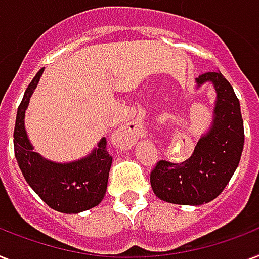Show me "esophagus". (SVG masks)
<instances>
[{
  "mask_svg": "<svg viewBox=\"0 0 259 259\" xmlns=\"http://www.w3.org/2000/svg\"><path fill=\"white\" fill-rule=\"evenodd\" d=\"M143 124L138 121V120H132L128 124H125L119 132V140L123 146H130L135 143L136 140L142 138L144 134Z\"/></svg>",
  "mask_w": 259,
  "mask_h": 259,
  "instance_id": "1",
  "label": "esophagus"
}]
</instances>
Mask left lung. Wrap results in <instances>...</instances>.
I'll return each instance as SVG.
<instances>
[{
    "label": "left lung",
    "mask_w": 259,
    "mask_h": 259,
    "mask_svg": "<svg viewBox=\"0 0 259 259\" xmlns=\"http://www.w3.org/2000/svg\"><path fill=\"white\" fill-rule=\"evenodd\" d=\"M211 82L216 92L211 128L198 140L189 159L181 163L159 161L150 174L154 193L163 201L201 205L226 188L239 165L244 130L239 100L220 71L196 78L197 88Z\"/></svg>",
    "instance_id": "1"
}]
</instances>
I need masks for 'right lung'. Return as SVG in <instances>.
Here are the masks:
<instances>
[{"instance_id":"obj_1","label":"right lung","mask_w":259,"mask_h":259,"mask_svg":"<svg viewBox=\"0 0 259 259\" xmlns=\"http://www.w3.org/2000/svg\"><path fill=\"white\" fill-rule=\"evenodd\" d=\"M44 71L40 69L28 85L16 116L13 146L19 167L28 185L48 206L62 213H79L98 205L105 196L112 157L102 138L89 155L70 163L48 161L33 151L24 127L29 98Z\"/></svg>"}]
</instances>
